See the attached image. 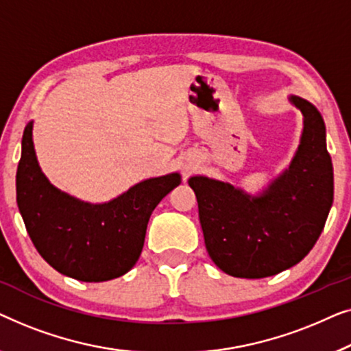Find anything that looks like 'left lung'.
<instances>
[{
  "label": "left lung",
  "mask_w": 351,
  "mask_h": 351,
  "mask_svg": "<svg viewBox=\"0 0 351 351\" xmlns=\"http://www.w3.org/2000/svg\"><path fill=\"white\" fill-rule=\"evenodd\" d=\"M304 132L289 169L261 197L205 176L189 186L210 258L227 275L264 278L300 263L322 235L334 199L332 162L326 149L323 117L300 97Z\"/></svg>",
  "instance_id": "8db88e82"
}]
</instances>
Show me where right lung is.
Masks as SVG:
<instances>
[{
	"label": "right lung",
	"mask_w": 351,
	"mask_h": 351,
	"mask_svg": "<svg viewBox=\"0 0 351 351\" xmlns=\"http://www.w3.org/2000/svg\"><path fill=\"white\" fill-rule=\"evenodd\" d=\"M32 128L28 124L23 130L16 189L34 248L57 272L81 281L127 274L141 254L151 213L180 184V175L141 181L108 204H84L56 189L41 173Z\"/></svg>",
	"instance_id": "1"
}]
</instances>
